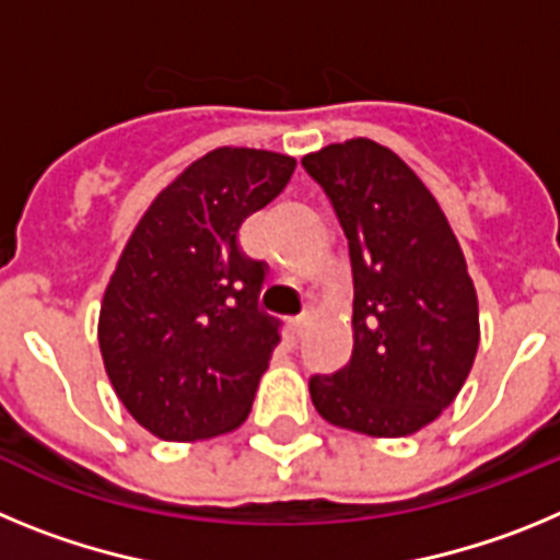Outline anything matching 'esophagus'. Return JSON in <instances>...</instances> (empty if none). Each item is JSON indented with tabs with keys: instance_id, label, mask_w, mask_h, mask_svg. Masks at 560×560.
Wrapping results in <instances>:
<instances>
[{
	"instance_id": "esophagus-1",
	"label": "esophagus",
	"mask_w": 560,
	"mask_h": 560,
	"mask_svg": "<svg viewBox=\"0 0 560 560\" xmlns=\"http://www.w3.org/2000/svg\"><path fill=\"white\" fill-rule=\"evenodd\" d=\"M308 323H311V314H303V316H296L294 323H291V330H294L296 336H303L305 334V328H308Z\"/></svg>"
}]
</instances>
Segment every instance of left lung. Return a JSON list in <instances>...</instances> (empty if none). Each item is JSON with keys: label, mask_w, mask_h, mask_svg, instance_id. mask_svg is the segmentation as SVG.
I'll return each instance as SVG.
<instances>
[{"label": "left lung", "mask_w": 560, "mask_h": 560, "mask_svg": "<svg viewBox=\"0 0 560 560\" xmlns=\"http://www.w3.org/2000/svg\"><path fill=\"white\" fill-rule=\"evenodd\" d=\"M328 192L353 266V355L308 381L316 412L370 438H407L457 398L479 348L463 249L398 153L348 140L303 156Z\"/></svg>", "instance_id": "1"}]
</instances>
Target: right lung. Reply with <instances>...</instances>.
Here are the masks:
<instances>
[{
  "label": "right lung",
  "mask_w": 560,
  "mask_h": 560,
  "mask_svg": "<svg viewBox=\"0 0 560 560\" xmlns=\"http://www.w3.org/2000/svg\"><path fill=\"white\" fill-rule=\"evenodd\" d=\"M296 160L215 148L176 176L133 226L101 303L97 341L131 418L173 443L237 429L280 341L257 308L266 264L237 230L289 185Z\"/></svg>",
  "instance_id": "1"
}]
</instances>
